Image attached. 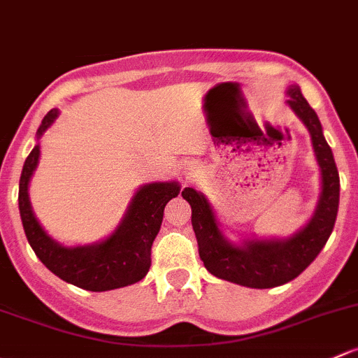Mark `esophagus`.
Listing matches in <instances>:
<instances>
[{
  "label": "esophagus",
  "instance_id": "obj_1",
  "mask_svg": "<svg viewBox=\"0 0 358 358\" xmlns=\"http://www.w3.org/2000/svg\"><path fill=\"white\" fill-rule=\"evenodd\" d=\"M195 171H197V166H195L194 163H185V166H183V176H185V180H192L194 178Z\"/></svg>",
  "mask_w": 358,
  "mask_h": 358
}]
</instances>
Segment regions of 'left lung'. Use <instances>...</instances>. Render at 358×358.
<instances>
[{"instance_id": "obj_1", "label": "left lung", "mask_w": 358, "mask_h": 358, "mask_svg": "<svg viewBox=\"0 0 358 358\" xmlns=\"http://www.w3.org/2000/svg\"><path fill=\"white\" fill-rule=\"evenodd\" d=\"M287 94L288 106L310 134L315 159L321 168V195L314 216L306 227L289 238H254L243 240L242 245H233L220 229L208 199L189 187L182 192V197L192 208V227L206 269L216 278L248 288H274L295 280L328 242L340 204V175L322 135L321 122L299 85H289Z\"/></svg>"}]
</instances>
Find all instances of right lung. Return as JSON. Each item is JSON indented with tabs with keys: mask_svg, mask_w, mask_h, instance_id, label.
<instances>
[{
	"mask_svg": "<svg viewBox=\"0 0 358 358\" xmlns=\"http://www.w3.org/2000/svg\"><path fill=\"white\" fill-rule=\"evenodd\" d=\"M58 110L44 116L37 138L51 127ZM39 145L25 159L18 187V209L30 247L44 266L66 283L89 292H106L137 283L150 268V247L163 223L164 206L180 194L178 182H156L141 187L125 217L106 240L92 245L63 247L55 242L32 213L29 182L39 163Z\"/></svg>",
	"mask_w": 358,
	"mask_h": 358,
	"instance_id": "add662e5",
	"label": "right lung"
}]
</instances>
